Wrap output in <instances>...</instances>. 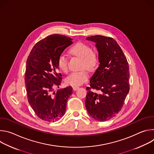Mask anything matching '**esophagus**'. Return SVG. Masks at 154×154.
<instances>
[{
	"instance_id": "obj_1",
	"label": "esophagus",
	"mask_w": 154,
	"mask_h": 154,
	"mask_svg": "<svg viewBox=\"0 0 154 154\" xmlns=\"http://www.w3.org/2000/svg\"><path fill=\"white\" fill-rule=\"evenodd\" d=\"M79 88V86H74V87H73V90H74V91H76V90H78Z\"/></svg>"
}]
</instances>
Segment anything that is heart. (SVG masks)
I'll return each instance as SVG.
<instances>
[{"mask_svg":"<svg viewBox=\"0 0 154 154\" xmlns=\"http://www.w3.org/2000/svg\"><path fill=\"white\" fill-rule=\"evenodd\" d=\"M69 53L80 58L82 60L81 68H86L89 71H94L99 63V55L96 51L87 44L77 42L69 50ZM58 66L60 69L66 72L68 69V58L64 54H61L58 58ZM89 78V73L86 69L72 72L66 78L65 82L68 85L74 86L82 85Z\"/></svg>","mask_w":154,"mask_h":154,"instance_id":"obj_1","label":"heart"}]
</instances>
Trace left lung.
<instances>
[{
  "instance_id": "obj_1",
  "label": "left lung",
  "mask_w": 154,
  "mask_h": 154,
  "mask_svg": "<svg viewBox=\"0 0 154 154\" xmlns=\"http://www.w3.org/2000/svg\"><path fill=\"white\" fill-rule=\"evenodd\" d=\"M86 39L96 43L100 64L90 79V86L86 87L85 106L93 118L105 121L119 113L129 91L128 63L113 38L96 35ZM92 89L101 93L97 94Z\"/></svg>"
}]
</instances>
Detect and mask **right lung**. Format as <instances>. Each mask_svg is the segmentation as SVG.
<instances>
[{
	"label": "right lung",
	"mask_w": 154,
	"mask_h": 154,
	"mask_svg": "<svg viewBox=\"0 0 154 154\" xmlns=\"http://www.w3.org/2000/svg\"><path fill=\"white\" fill-rule=\"evenodd\" d=\"M72 43L71 38L51 35L38 41L28 57L25 75L27 99L35 113L43 121L54 122L65 114L72 87L56 93L54 88L59 87L62 79L58 72V57Z\"/></svg>",
	"instance_id": "right-lung-1"
}]
</instances>
